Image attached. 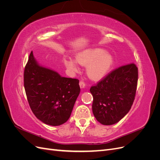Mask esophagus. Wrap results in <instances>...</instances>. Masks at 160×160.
I'll list each match as a JSON object with an SVG mask.
<instances>
[{
    "label": "esophagus",
    "mask_w": 160,
    "mask_h": 160,
    "mask_svg": "<svg viewBox=\"0 0 160 160\" xmlns=\"http://www.w3.org/2000/svg\"><path fill=\"white\" fill-rule=\"evenodd\" d=\"M79 86L81 89L85 88V83L83 81H80L79 82Z\"/></svg>",
    "instance_id": "obj_1"
}]
</instances>
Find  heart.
Wrapping results in <instances>:
<instances>
[{
    "mask_svg": "<svg viewBox=\"0 0 160 160\" xmlns=\"http://www.w3.org/2000/svg\"><path fill=\"white\" fill-rule=\"evenodd\" d=\"M76 61L82 65H87V72L89 78L98 81L108 74L113 64V58L109 52L101 48L89 49L76 55ZM64 63L72 71L78 69L77 63L72 59H65Z\"/></svg>",
    "mask_w": 160,
    "mask_h": 160,
    "instance_id": "1",
    "label": "heart"
}]
</instances>
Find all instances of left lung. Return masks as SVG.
Wrapping results in <instances>:
<instances>
[{
	"label": "left lung",
	"mask_w": 160,
	"mask_h": 160,
	"mask_svg": "<svg viewBox=\"0 0 160 160\" xmlns=\"http://www.w3.org/2000/svg\"><path fill=\"white\" fill-rule=\"evenodd\" d=\"M138 80V67L130 63L112 71L91 87L92 110L100 123L115 124L129 112L135 99Z\"/></svg>",
	"instance_id": "obj_1"
}]
</instances>
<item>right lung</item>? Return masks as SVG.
Returning <instances> with one entry per match:
<instances>
[{
    "instance_id": "add662e5",
    "label": "right lung",
    "mask_w": 160,
    "mask_h": 160,
    "mask_svg": "<svg viewBox=\"0 0 160 160\" xmlns=\"http://www.w3.org/2000/svg\"><path fill=\"white\" fill-rule=\"evenodd\" d=\"M79 83L41 66L31 52L24 71V87L32 113L42 122L58 126L69 119L80 93Z\"/></svg>"
}]
</instances>
